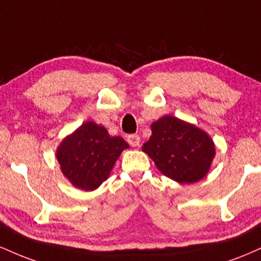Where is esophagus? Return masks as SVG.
Masks as SVG:
<instances>
[{"mask_svg": "<svg viewBox=\"0 0 261 261\" xmlns=\"http://www.w3.org/2000/svg\"><path fill=\"white\" fill-rule=\"evenodd\" d=\"M127 142L130 143V146H133V147H137V146H140V136L137 134H131L127 136Z\"/></svg>", "mask_w": 261, "mask_h": 261, "instance_id": "obj_1", "label": "esophagus"}]
</instances>
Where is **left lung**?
I'll use <instances>...</instances> for the list:
<instances>
[{"label": "left lung", "instance_id": "8db88e82", "mask_svg": "<svg viewBox=\"0 0 261 261\" xmlns=\"http://www.w3.org/2000/svg\"><path fill=\"white\" fill-rule=\"evenodd\" d=\"M152 136L142 151L173 180L190 184L202 179L215 157V145L205 131L174 116L152 124Z\"/></svg>", "mask_w": 261, "mask_h": 261}]
</instances>
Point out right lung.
I'll return each mask as SVG.
<instances>
[{
  "label": "right lung",
  "instance_id": "add662e5",
  "mask_svg": "<svg viewBox=\"0 0 261 261\" xmlns=\"http://www.w3.org/2000/svg\"><path fill=\"white\" fill-rule=\"evenodd\" d=\"M125 148L128 145L120 136H110L106 127L87 121L62 141L56 157L74 187L91 191L107 180Z\"/></svg>",
  "mask_w": 261,
  "mask_h": 261
}]
</instances>
